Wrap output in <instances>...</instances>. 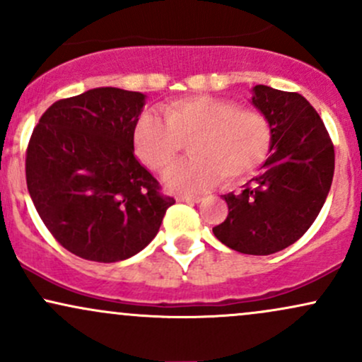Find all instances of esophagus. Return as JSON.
Here are the masks:
<instances>
[{"label":"esophagus","mask_w":362,"mask_h":362,"mask_svg":"<svg viewBox=\"0 0 362 362\" xmlns=\"http://www.w3.org/2000/svg\"><path fill=\"white\" fill-rule=\"evenodd\" d=\"M178 202H201V197L199 195H178Z\"/></svg>","instance_id":"obj_1"}]
</instances>
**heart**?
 <instances>
[{"instance_id": "b5f03b06", "label": "heart", "mask_w": 362, "mask_h": 362, "mask_svg": "<svg viewBox=\"0 0 362 362\" xmlns=\"http://www.w3.org/2000/svg\"><path fill=\"white\" fill-rule=\"evenodd\" d=\"M161 117L141 115L132 127V144L148 168L163 172L189 143L192 158L165 175V185L173 192H201L219 177L226 185L240 184L255 175L271 153L269 119L228 98H177L161 107Z\"/></svg>"}]
</instances>
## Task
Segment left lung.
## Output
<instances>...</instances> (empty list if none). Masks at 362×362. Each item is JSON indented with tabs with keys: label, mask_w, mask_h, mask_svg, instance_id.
<instances>
[{
	"label": "left lung",
	"mask_w": 362,
	"mask_h": 362,
	"mask_svg": "<svg viewBox=\"0 0 362 362\" xmlns=\"http://www.w3.org/2000/svg\"><path fill=\"white\" fill-rule=\"evenodd\" d=\"M252 105L272 127L271 156L242 194L223 195L228 218L219 242L248 255H271L308 231L330 190L335 153L317 110L300 93L257 85Z\"/></svg>",
	"instance_id": "obj_1"
}]
</instances>
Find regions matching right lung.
Masks as SVG:
<instances>
[{
    "label": "right lung",
    "instance_id": "add662e5",
    "mask_svg": "<svg viewBox=\"0 0 362 362\" xmlns=\"http://www.w3.org/2000/svg\"><path fill=\"white\" fill-rule=\"evenodd\" d=\"M144 103L139 91L93 88L52 103L32 132L28 194L54 238L81 259L136 255L175 204L134 156L132 127Z\"/></svg>",
    "mask_w": 362,
    "mask_h": 362
}]
</instances>
